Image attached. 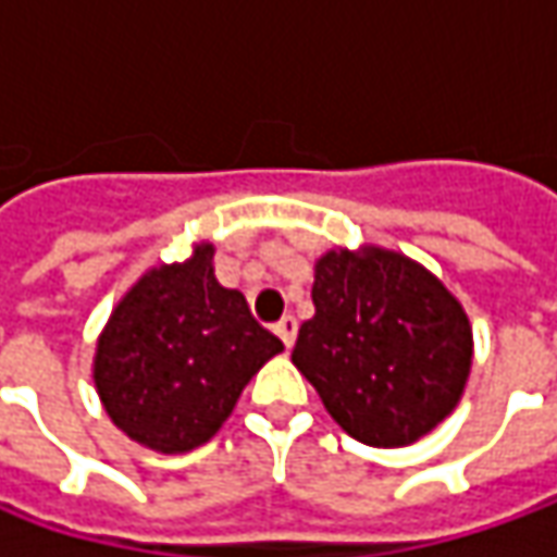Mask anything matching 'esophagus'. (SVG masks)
Here are the masks:
<instances>
[{
  "instance_id": "34e87169",
  "label": "esophagus",
  "mask_w": 557,
  "mask_h": 557,
  "mask_svg": "<svg viewBox=\"0 0 557 557\" xmlns=\"http://www.w3.org/2000/svg\"><path fill=\"white\" fill-rule=\"evenodd\" d=\"M275 334L282 337V344H285V347H294V337H297V319H294V315H282V319L275 322Z\"/></svg>"
}]
</instances>
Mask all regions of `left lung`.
<instances>
[{
  "label": "left lung",
  "mask_w": 557,
  "mask_h": 557,
  "mask_svg": "<svg viewBox=\"0 0 557 557\" xmlns=\"http://www.w3.org/2000/svg\"><path fill=\"white\" fill-rule=\"evenodd\" d=\"M312 304L290 362L350 437L409 446L459 406L474 334L431 269L387 247H334L315 260Z\"/></svg>",
  "instance_id": "obj_1"
}]
</instances>
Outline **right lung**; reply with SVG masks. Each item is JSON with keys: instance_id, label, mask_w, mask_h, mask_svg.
<instances>
[{"instance_id": "obj_1", "label": "right lung", "mask_w": 557, "mask_h": 557, "mask_svg": "<svg viewBox=\"0 0 557 557\" xmlns=\"http://www.w3.org/2000/svg\"><path fill=\"white\" fill-rule=\"evenodd\" d=\"M285 344L267 332L245 294L213 275V245L183 263L151 267L101 329L92 381L108 418L163 456L191 453L232 416L247 381Z\"/></svg>"}]
</instances>
